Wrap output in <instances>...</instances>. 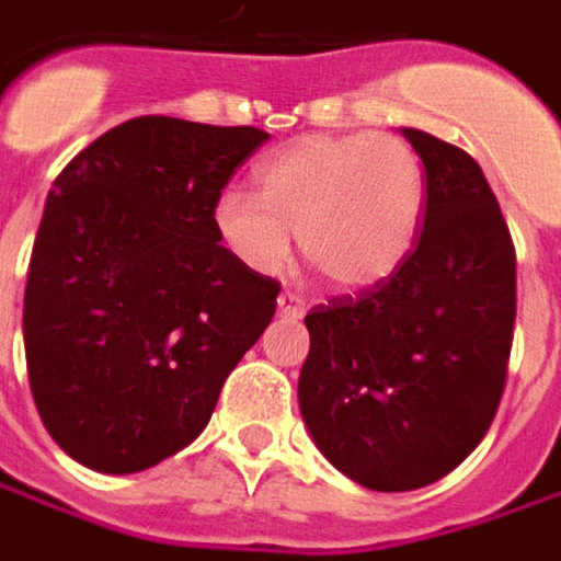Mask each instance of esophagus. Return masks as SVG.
<instances>
[{"mask_svg": "<svg viewBox=\"0 0 561 561\" xmlns=\"http://www.w3.org/2000/svg\"><path fill=\"white\" fill-rule=\"evenodd\" d=\"M279 313H282V317H291V319L304 317V300H300L295 291H282V295H279Z\"/></svg>", "mask_w": 561, "mask_h": 561, "instance_id": "34e87169", "label": "esophagus"}]
</instances>
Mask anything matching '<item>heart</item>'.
<instances>
[{
	"label": "heart",
	"instance_id": "heart-1",
	"mask_svg": "<svg viewBox=\"0 0 561 561\" xmlns=\"http://www.w3.org/2000/svg\"><path fill=\"white\" fill-rule=\"evenodd\" d=\"M257 198L226 188L214 204L220 242L251 270L300 257L335 291L388 282L410 257L425 207V170L397 136H304L266 158Z\"/></svg>",
	"mask_w": 561,
	"mask_h": 561
}]
</instances>
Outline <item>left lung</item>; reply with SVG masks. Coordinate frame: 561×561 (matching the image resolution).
<instances>
[{"instance_id": "obj_1", "label": "left lung", "mask_w": 561, "mask_h": 561, "mask_svg": "<svg viewBox=\"0 0 561 561\" xmlns=\"http://www.w3.org/2000/svg\"><path fill=\"white\" fill-rule=\"evenodd\" d=\"M425 167L422 232L388 282L317 304L300 415L369 491L435 484L488 435L515 329V244L469 151L403 129Z\"/></svg>"}]
</instances>
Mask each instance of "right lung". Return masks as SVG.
<instances>
[{"label":"right lung","mask_w":561,"mask_h":561,"mask_svg":"<svg viewBox=\"0 0 561 561\" xmlns=\"http://www.w3.org/2000/svg\"><path fill=\"white\" fill-rule=\"evenodd\" d=\"M257 126L133 117L70 161L30 254L24 351L55 444L95 472L158 466L202 435L279 282L222 248L214 204Z\"/></svg>","instance_id":"right-lung-1"}]
</instances>
